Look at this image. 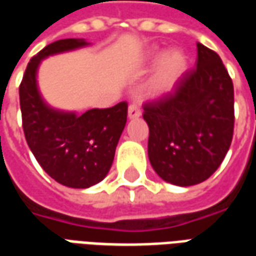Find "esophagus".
Instances as JSON below:
<instances>
[{
	"label": "esophagus",
	"instance_id": "1",
	"mask_svg": "<svg viewBox=\"0 0 256 256\" xmlns=\"http://www.w3.org/2000/svg\"><path fill=\"white\" fill-rule=\"evenodd\" d=\"M128 119H137V118L141 116V110H140L138 106H136V104L128 106Z\"/></svg>",
	"mask_w": 256,
	"mask_h": 256
}]
</instances>
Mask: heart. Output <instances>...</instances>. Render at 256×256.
<instances>
[{"label": "heart", "mask_w": 256, "mask_h": 256, "mask_svg": "<svg viewBox=\"0 0 256 256\" xmlns=\"http://www.w3.org/2000/svg\"><path fill=\"white\" fill-rule=\"evenodd\" d=\"M142 63L155 64V70L144 86L145 96L150 98L172 93L188 68L186 54L180 48H172L166 52H162L158 46L150 48L142 54Z\"/></svg>", "instance_id": "b5f03b06"}]
</instances>
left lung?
I'll list each match as a JSON object with an SVG mask.
<instances>
[{"label": "left lung", "mask_w": 256, "mask_h": 256, "mask_svg": "<svg viewBox=\"0 0 256 256\" xmlns=\"http://www.w3.org/2000/svg\"><path fill=\"white\" fill-rule=\"evenodd\" d=\"M233 106V84L222 60L198 42L196 70L184 75L174 93L144 106L156 174L178 186L211 177L230 146Z\"/></svg>", "instance_id": "obj_1"}]
</instances>
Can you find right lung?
Returning <instances> with one entry per match:
<instances>
[{
    "mask_svg": "<svg viewBox=\"0 0 256 256\" xmlns=\"http://www.w3.org/2000/svg\"><path fill=\"white\" fill-rule=\"evenodd\" d=\"M89 45L68 38L45 46L30 60L19 88L23 130L32 155L49 177L75 189L90 188L106 177L128 120V102L80 115L63 111L45 101L36 78L42 60Z\"/></svg>",
    "mask_w": 256,
    "mask_h": 256,
    "instance_id": "add662e5",
    "label": "right lung"
}]
</instances>
